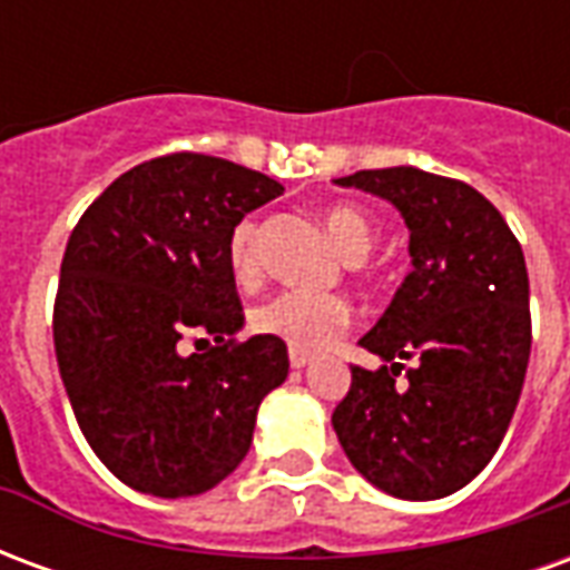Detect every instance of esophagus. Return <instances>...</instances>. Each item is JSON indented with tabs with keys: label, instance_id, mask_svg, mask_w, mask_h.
<instances>
[{
	"label": "esophagus",
	"instance_id": "34e87169",
	"mask_svg": "<svg viewBox=\"0 0 570 570\" xmlns=\"http://www.w3.org/2000/svg\"><path fill=\"white\" fill-rule=\"evenodd\" d=\"M289 363H293V370H305L311 363V357L305 351H293V347H289Z\"/></svg>",
	"mask_w": 570,
	"mask_h": 570
}]
</instances>
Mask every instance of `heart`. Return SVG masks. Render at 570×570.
I'll return each mask as SVG.
<instances>
[{
    "label": "heart",
    "mask_w": 570,
    "mask_h": 570,
    "mask_svg": "<svg viewBox=\"0 0 570 570\" xmlns=\"http://www.w3.org/2000/svg\"><path fill=\"white\" fill-rule=\"evenodd\" d=\"M323 225L333 237V244L347 262H360L370 253L375 240L372 223L354 207H333L323 216ZM228 265L237 284H253L259 274V228L253 219H240L228 237ZM351 323V305L342 296H323L305 289H286L265 298L249 311L253 333L268 335L284 342L293 351H323L338 338V333Z\"/></svg>",
    "instance_id": "obj_1"
}]
</instances>
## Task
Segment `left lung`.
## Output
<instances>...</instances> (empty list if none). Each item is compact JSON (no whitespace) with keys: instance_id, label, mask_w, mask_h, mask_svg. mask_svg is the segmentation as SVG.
I'll use <instances>...</instances> for the list:
<instances>
[{"instance_id":"1","label":"left lung","mask_w":570,"mask_h":570,"mask_svg":"<svg viewBox=\"0 0 570 570\" xmlns=\"http://www.w3.org/2000/svg\"><path fill=\"white\" fill-rule=\"evenodd\" d=\"M394 204L412 272L360 345L379 370H351L333 428L375 489L436 501L464 489L513 421L531 354L528 272L494 204L461 179L384 167L335 179ZM412 358L409 383H396Z\"/></svg>"}]
</instances>
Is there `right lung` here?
Instances as JSON below:
<instances>
[{"mask_svg":"<svg viewBox=\"0 0 570 570\" xmlns=\"http://www.w3.org/2000/svg\"><path fill=\"white\" fill-rule=\"evenodd\" d=\"M284 195L272 176L176 151L137 164L69 235L55 302L60 379L94 454L134 491L191 498L249 452L256 412L286 382V345L235 342V225ZM200 334L204 355L181 342Z\"/></svg>","mask_w":570,"mask_h":570,"instance_id":"obj_1","label":"right lung"}]
</instances>
